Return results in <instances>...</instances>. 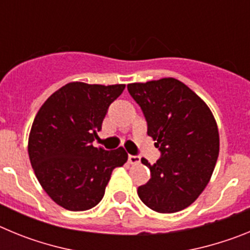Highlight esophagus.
<instances>
[{"label":"esophagus","instance_id":"obj_1","mask_svg":"<svg viewBox=\"0 0 250 250\" xmlns=\"http://www.w3.org/2000/svg\"><path fill=\"white\" fill-rule=\"evenodd\" d=\"M127 160H129L130 164H138V163H140V156L129 155L127 156Z\"/></svg>","mask_w":250,"mask_h":250}]
</instances>
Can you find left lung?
<instances>
[{
  "label": "left lung",
  "mask_w": 250,
  "mask_h": 250,
  "mask_svg": "<svg viewBox=\"0 0 250 250\" xmlns=\"http://www.w3.org/2000/svg\"><path fill=\"white\" fill-rule=\"evenodd\" d=\"M127 91L140 106L147 135L160 151L150 169V180L138 188L146 207L158 213H176L202 194L219 155L215 119L194 91L182 81L165 77L145 83H129Z\"/></svg>",
  "instance_id": "1"
}]
</instances>
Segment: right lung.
Returning <instances> with one entry per match:
<instances>
[{
    "mask_svg": "<svg viewBox=\"0 0 250 250\" xmlns=\"http://www.w3.org/2000/svg\"><path fill=\"white\" fill-rule=\"evenodd\" d=\"M125 85L70 83L55 91L37 112L28 155L37 180L51 199L71 211L98 205L115 167L127 152L92 146L109 106Z\"/></svg>",
    "mask_w": 250,
    "mask_h": 250,
    "instance_id": "add662e5",
    "label": "right lung"
}]
</instances>
